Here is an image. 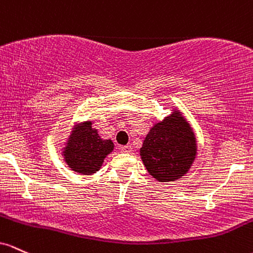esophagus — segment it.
I'll return each mask as SVG.
<instances>
[{"label": "esophagus", "instance_id": "34e87169", "mask_svg": "<svg viewBox=\"0 0 253 253\" xmlns=\"http://www.w3.org/2000/svg\"><path fill=\"white\" fill-rule=\"evenodd\" d=\"M119 150L123 153H131L132 148H131V146H122V147H119Z\"/></svg>", "mask_w": 253, "mask_h": 253}]
</instances>
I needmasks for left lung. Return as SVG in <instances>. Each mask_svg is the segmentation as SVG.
I'll list each match as a JSON object with an SVG mask.
<instances>
[{
  "mask_svg": "<svg viewBox=\"0 0 253 253\" xmlns=\"http://www.w3.org/2000/svg\"><path fill=\"white\" fill-rule=\"evenodd\" d=\"M172 111L150 127L140 148L146 169L161 183L184 177L197 157L194 129L179 110Z\"/></svg>",
  "mask_w": 253,
  "mask_h": 253,
  "instance_id": "obj_1",
  "label": "left lung"
}]
</instances>
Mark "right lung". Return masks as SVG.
<instances>
[{
	"instance_id": "obj_1",
	"label": "right lung",
	"mask_w": 253,
	"mask_h": 253,
	"mask_svg": "<svg viewBox=\"0 0 253 253\" xmlns=\"http://www.w3.org/2000/svg\"><path fill=\"white\" fill-rule=\"evenodd\" d=\"M113 148V142L103 140L92 126V122L86 121L73 126L62 148V157L70 169L89 175L101 169L105 158L111 154Z\"/></svg>"
}]
</instances>
